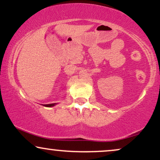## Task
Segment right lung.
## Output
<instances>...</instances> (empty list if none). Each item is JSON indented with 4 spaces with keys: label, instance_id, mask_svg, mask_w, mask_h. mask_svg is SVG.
<instances>
[{
    "label": "right lung",
    "instance_id": "right-lung-1",
    "mask_svg": "<svg viewBox=\"0 0 160 160\" xmlns=\"http://www.w3.org/2000/svg\"><path fill=\"white\" fill-rule=\"evenodd\" d=\"M56 103H54V104H44V106L45 107H52V106H54V105H56Z\"/></svg>",
    "mask_w": 160,
    "mask_h": 160
}]
</instances>
